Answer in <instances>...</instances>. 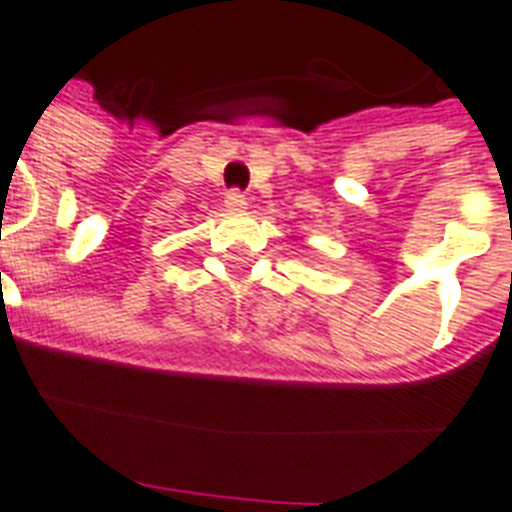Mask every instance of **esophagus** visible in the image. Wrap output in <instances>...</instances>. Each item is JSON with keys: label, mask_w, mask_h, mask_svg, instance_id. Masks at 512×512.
I'll list each match as a JSON object with an SVG mask.
<instances>
[{"label": "esophagus", "mask_w": 512, "mask_h": 512, "mask_svg": "<svg viewBox=\"0 0 512 512\" xmlns=\"http://www.w3.org/2000/svg\"><path fill=\"white\" fill-rule=\"evenodd\" d=\"M244 207H247V199H244V193H241V191L225 193V209H228V212H244Z\"/></svg>", "instance_id": "esophagus-1"}]
</instances>
